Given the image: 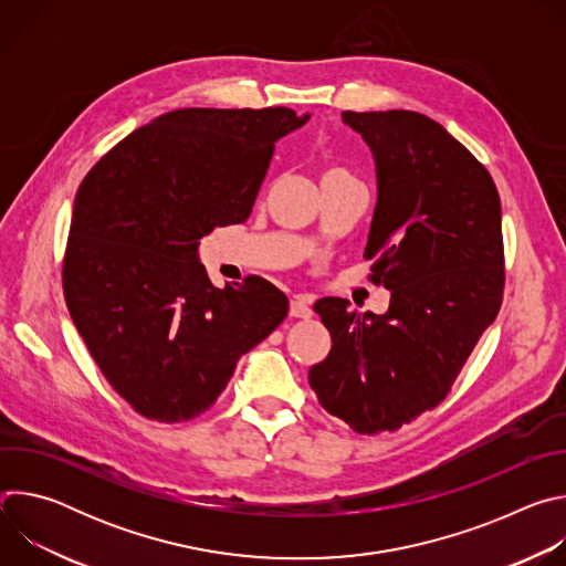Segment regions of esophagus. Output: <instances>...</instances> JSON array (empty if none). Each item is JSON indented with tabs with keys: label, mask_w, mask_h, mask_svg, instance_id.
Returning <instances> with one entry per match:
<instances>
[{
	"label": "esophagus",
	"mask_w": 566,
	"mask_h": 566,
	"mask_svg": "<svg viewBox=\"0 0 566 566\" xmlns=\"http://www.w3.org/2000/svg\"><path fill=\"white\" fill-rule=\"evenodd\" d=\"M291 317H311V297L308 295H295L289 306Z\"/></svg>",
	"instance_id": "esophagus-1"
}]
</instances>
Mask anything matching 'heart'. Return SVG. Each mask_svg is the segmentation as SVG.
<instances>
[{"mask_svg": "<svg viewBox=\"0 0 566 566\" xmlns=\"http://www.w3.org/2000/svg\"><path fill=\"white\" fill-rule=\"evenodd\" d=\"M329 177H349V172H345L343 168H329L325 175H322V179H329Z\"/></svg>", "mask_w": 566, "mask_h": 566, "instance_id": "heart-1", "label": "heart"}]
</instances>
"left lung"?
<instances>
[{
  "mask_svg": "<svg viewBox=\"0 0 566 566\" xmlns=\"http://www.w3.org/2000/svg\"><path fill=\"white\" fill-rule=\"evenodd\" d=\"M343 120L376 160L365 260L391 297L382 315L340 297L313 304L332 352L308 369V385L354 432H394L439 406L497 317L502 203L489 170L437 120L406 109Z\"/></svg>",
  "mask_w": 566,
  "mask_h": 566,
  "instance_id": "left-lung-1",
  "label": "left lung"
}]
</instances>
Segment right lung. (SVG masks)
Here are the masks:
<instances>
[{"label":"right lung","instance_id":"right-lung-1","mask_svg":"<svg viewBox=\"0 0 566 566\" xmlns=\"http://www.w3.org/2000/svg\"><path fill=\"white\" fill-rule=\"evenodd\" d=\"M289 107L168 112L114 145L80 184L62 264L77 334L145 419L203 415L237 360L289 313L264 277L212 286L199 239L247 221Z\"/></svg>","mask_w":566,"mask_h":566}]
</instances>
